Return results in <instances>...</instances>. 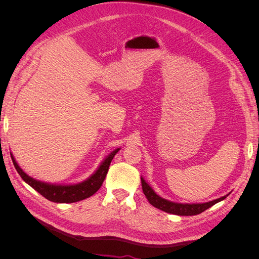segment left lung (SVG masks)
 Returning a JSON list of instances; mask_svg holds the SVG:
<instances>
[{"instance_id": "left-lung-1", "label": "left lung", "mask_w": 259, "mask_h": 259, "mask_svg": "<svg viewBox=\"0 0 259 259\" xmlns=\"http://www.w3.org/2000/svg\"><path fill=\"white\" fill-rule=\"evenodd\" d=\"M142 187H143V191L146 195V198L148 199L149 203H150L151 205L163 211H166V213L175 214L179 216H193V215L201 214L202 211L206 210L210 206L216 204V203L223 201L224 199L227 198V195H228L227 194L225 197H222L206 203H200V204H182V203L170 202L159 197V195L153 191L152 188L145 182V179L143 177H142Z\"/></svg>"}]
</instances>
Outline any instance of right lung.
<instances>
[{
	"mask_svg": "<svg viewBox=\"0 0 259 259\" xmlns=\"http://www.w3.org/2000/svg\"><path fill=\"white\" fill-rule=\"evenodd\" d=\"M120 149L117 148L114 151H112L109 154L105 161L101 163V165L98 167V169L94 173L89 179L84 180L83 183L76 184V185H68V186H62V185H51L38 182V180L33 179L32 177L28 176L25 171H23L17 162L15 161V158L11 153L12 160L14 163V166L18 171L20 177L25 180V182L36 190L38 193L42 194L44 198L52 202L56 203H73L84 200L86 198H90L94 193H96L99 188L103 185L104 180L106 178V175L108 173L109 166H110V163L113 159V156L116 154Z\"/></svg>",
	"mask_w": 259,
	"mask_h": 259,
	"instance_id": "1",
	"label": "right lung"
}]
</instances>
